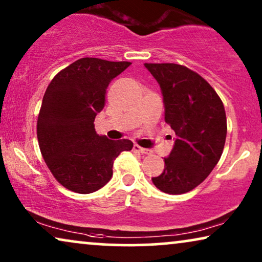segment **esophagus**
Here are the masks:
<instances>
[{"label": "esophagus", "instance_id": "esophagus-1", "mask_svg": "<svg viewBox=\"0 0 262 262\" xmlns=\"http://www.w3.org/2000/svg\"><path fill=\"white\" fill-rule=\"evenodd\" d=\"M134 150H136V151H138V152H141V154H145V155H151V154H152V150L142 148V146H139L138 144H135L134 145Z\"/></svg>", "mask_w": 262, "mask_h": 262}]
</instances>
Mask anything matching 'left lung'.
I'll return each mask as SVG.
<instances>
[{
    "instance_id": "left-lung-1",
    "label": "left lung",
    "mask_w": 262,
    "mask_h": 262,
    "mask_svg": "<svg viewBox=\"0 0 262 262\" xmlns=\"http://www.w3.org/2000/svg\"><path fill=\"white\" fill-rule=\"evenodd\" d=\"M162 91L164 120L178 136L164 170L154 185L168 194L199 186L220 161L227 138V116L216 91L198 73L174 63H145Z\"/></svg>"
}]
</instances>
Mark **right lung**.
Wrapping results in <instances>:
<instances>
[{"mask_svg":"<svg viewBox=\"0 0 262 262\" xmlns=\"http://www.w3.org/2000/svg\"><path fill=\"white\" fill-rule=\"evenodd\" d=\"M130 64L85 57L60 70L46 88L37 123L39 148L56 180L70 191H98L112 178L114 160L134 146L94 128L107 87Z\"/></svg>","mask_w":262,"mask_h":262,"instance_id":"obj_1","label":"right lung"}]
</instances>
